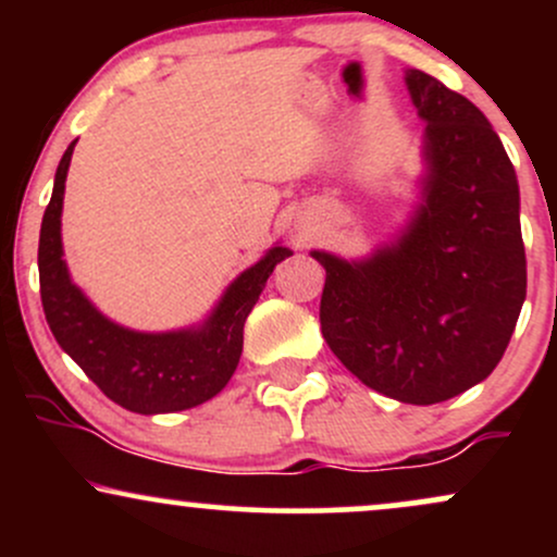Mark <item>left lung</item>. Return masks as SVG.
Segmentation results:
<instances>
[{
    "label": "left lung",
    "mask_w": 557,
    "mask_h": 557,
    "mask_svg": "<svg viewBox=\"0 0 557 557\" xmlns=\"http://www.w3.org/2000/svg\"><path fill=\"white\" fill-rule=\"evenodd\" d=\"M426 120L424 203L398 243L367 261L314 251L327 270L319 322L367 387L432 406L487 380L527 298L519 183L500 138L461 94L406 73Z\"/></svg>",
    "instance_id": "obj_1"
}]
</instances>
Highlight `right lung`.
<instances>
[{
    "label": "right lung",
    "instance_id": "obj_1",
    "mask_svg": "<svg viewBox=\"0 0 557 557\" xmlns=\"http://www.w3.org/2000/svg\"><path fill=\"white\" fill-rule=\"evenodd\" d=\"M73 149L75 140L60 159L52 201L38 235L41 304L54 341L107 398L133 413L151 417L185 411L214 398L240 361L246 317L264 290L267 277L290 251L274 246L243 272L198 330L149 335L120 327L94 309L91 300L73 285L62 261L60 216Z\"/></svg>",
    "mask_w": 557,
    "mask_h": 557
}]
</instances>
